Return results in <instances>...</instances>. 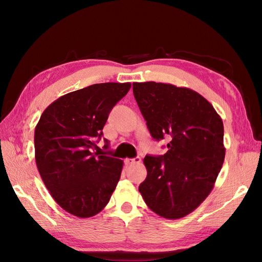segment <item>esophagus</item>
<instances>
[{
  "instance_id": "1",
  "label": "esophagus",
  "mask_w": 262,
  "mask_h": 262,
  "mask_svg": "<svg viewBox=\"0 0 262 262\" xmlns=\"http://www.w3.org/2000/svg\"><path fill=\"white\" fill-rule=\"evenodd\" d=\"M141 162V158L139 156L134 157V158H125L124 160V164L128 166V165H133V164H139Z\"/></svg>"
}]
</instances>
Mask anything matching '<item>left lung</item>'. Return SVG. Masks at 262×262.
Instances as JSON below:
<instances>
[{
  "label": "left lung",
  "instance_id": "8db88e82",
  "mask_svg": "<svg viewBox=\"0 0 262 262\" xmlns=\"http://www.w3.org/2000/svg\"><path fill=\"white\" fill-rule=\"evenodd\" d=\"M133 95L152 138L170 139L164 155L144 157L147 176L139 191L160 216L184 217L212 191L224 163L223 121L207 99L186 87L133 83Z\"/></svg>",
  "mask_w": 262,
  "mask_h": 262
}]
</instances>
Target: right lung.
<instances>
[{
    "label": "right lung",
    "instance_id": "right-lung-1",
    "mask_svg": "<svg viewBox=\"0 0 262 262\" xmlns=\"http://www.w3.org/2000/svg\"><path fill=\"white\" fill-rule=\"evenodd\" d=\"M130 83H101L69 93L46 108L35 129V158L43 184L62 209L91 217L104 209L123 162L93 153ZM105 148L109 142L105 139Z\"/></svg>",
    "mask_w": 262,
    "mask_h": 262
}]
</instances>
